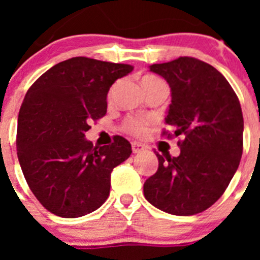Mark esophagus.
I'll use <instances>...</instances> for the list:
<instances>
[{"label":"esophagus","instance_id":"esophagus-1","mask_svg":"<svg viewBox=\"0 0 260 260\" xmlns=\"http://www.w3.org/2000/svg\"><path fill=\"white\" fill-rule=\"evenodd\" d=\"M132 147H133V152L134 153H141L146 150V147H144L142 143H138V142H133Z\"/></svg>","mask_w":260,"mask_h":260}]
</instances>
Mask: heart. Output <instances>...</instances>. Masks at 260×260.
Instances as JSON below:
<instances>
[{
    "mask_svg": "<svg viewBox=\"0 0 260 260\" xmlns=\"http://www.w3.org/2000/svg\"><path fill=\"white\" fill-rule=\"evenodd\" d=\"M157 78L152 77V75H146L142 79V84L146 83V82H151V80H156ZM150 125V121L146 118H138V117H128L125 119L123 122V130L128 134H133L135 137H142V135L146 134L147 128Z\"/></svg>",
    "mask_w": 260,
    "mask_h": 260,
    "instance_id": "1",
    "label": "heart"
}]
</instances>
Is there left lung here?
Returning <instances> with one entry per match:
<instances>
[{
	"mask_svg": "<svg viewBox=\"0 0 260 260\" xmlns=\"http://www.w3.org/2000/svg\"><path fill=\"white\" fill-rule=\"evenodd\" d=\"M171 87L165 123L178 141L177 157L158 155V168L144 182V197L167 213L190 216L224 194L240 165L243 117L240 100L220 71L201 59L180 57L150 66ZM165 134V133H164Z\"/></svg>",
	"mask_w": 260,
	"mask_h": 260,
	"instance_id": "8db88e82",
	"label": "left lung"
}]
</instances>
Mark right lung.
Masks as SVG:
<instances>
[{
	"instance_id": "add662e5",
	"label": "right lung",
	"mask_w": 260,
	"mask_h": 260,
	"mask_svg": "<svg viewBox=\"0 0 260 260\" xmlns=\"http://www.w3.org/2000/svg\"><path fill=\"white\" fill-rule=\"evenodd\" d=\"M133 69L74 57L45 71L27 91L18 116V158L29 189L49 212L80 217L109 197L110 173L132 155V144L116 135L110 146L93 147L84 133L107 113L112 84Z\"/></svg>"
}]
</instances>
